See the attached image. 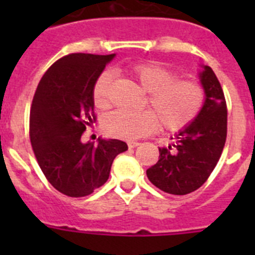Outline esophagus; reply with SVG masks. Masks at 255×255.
Returning <instances> with one entry per match:
<instances>
[{
    "mask_svg": "<svg viewBox=\"0 0 255 255\" xmlns=\"http://www.w3.org/2000/svg\"><path fill=\"white\" fill-rule=\"evenodd\" d=\"M139 144H140V143H138V141H129V143H128V145H129L130 149H132V148L138 147Z\"/></svg>",
    "mask_w": 255,
    "mask_h": 255,
    "instance_id": "obj_1",
    "label": "esophagus"
}]
</instances>
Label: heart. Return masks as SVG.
<instances>
[{
  "label": "heart",
  "mask_w": 255,
  "mask_h": 255,
  "mask_svg": "<svg viewBox=\"0 0 255 255\" xmlns=\"http://www.w3.org/2000/svg\"><path fill=\"white\" fill-rule=\"evenodd\" d=\"M129 74L148 92L147 107L150 111L117 110L106 115L102 121L107 135L117 139L134 140L143 138L157 129L179 131L185 129L199 116L206 102L202 84L190 79H179V74L155 62L132 65ZM114 75L103 71L93 87L94 105L101 110L111 107V89Z\"/></svg>",
  "instance_id": "1"
}]
</instances>
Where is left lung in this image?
Listing matches in <instances>:
<instances>
[{
  "label": "left lung",
  "instance_id": "1",
  "mask_svg": "<svg viewBox=\"0 0 255 255\" xmlns=\"http://www.w3.org/2000/svg\"><path fill=\"white\" fill-rule=\"evenodd\" d=\"M206 102L199 116L159 148L158 162L147 170L153 185L164 193L185 195L203 185L220 159L227 135V107L217 76L209 66L199 74Z\"/></svg>",
  "mask_w": 255,
  "mask_h": 255
}]
</instances>
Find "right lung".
I'll use <instances>...</instances> for the list:
<instances>
[{
  "mask_svg": "<svg viewBox=\"0 0 255 255\" xmlns=\"http://www.w3.org/2000/svg\"><path fill=\"white\" fill-rule=\"evenodd\" d=\"M112 55L70 53L46 71L30 108L29 135L40 170L67 197L92 194L108 180L115 157L128 150L117 139L82 143L96 121L93 87Z\"/></svg>",
  "mask_w": 255,
  "mask_h": 255,
  "instance_id": "obj_1",
  "label": "right lung"
}]
</instances>
